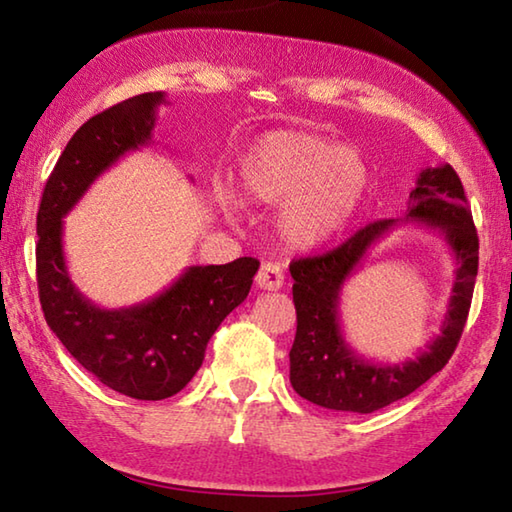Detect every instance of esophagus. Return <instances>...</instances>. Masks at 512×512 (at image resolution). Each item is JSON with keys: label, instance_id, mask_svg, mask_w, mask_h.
<instances>
[{"label": "esophagus", "instance_id": "obj_1", "mask_svg": "<svg viewBox=\"0 0 512 512\" xmlns=\"http://www.w3.org/2000/svg\"><path fill=\"white\" fill-rule=\"evenodd\" d=\"M255 282L259 289H266V291H277L284 284V273L280 264H273V262H264L259 266V271L255 275Z\"/></svg>", "mask_w": 512, "mask_h": 512}]
</instances>
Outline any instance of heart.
I'll return each mask as SVG.
<instances>
[{
  "label": "heart",
  "mask_w": 512,
  "mask_h": 512,
  "mask_svg": "<svg viewBox=\"0 0 512 512\" xmlns=\"http://www.w3.org/2000/svg\"><path fill=\"white\" fill-rule=\"evenodd\" d=\"M250 201L280 205L277 232L293 248H318L348 228L366 201L370 169L359 151L314 133L271 131L239 160Z\"/></svg>",
  "instance_id": "b5f03b06"
}]
</instances>
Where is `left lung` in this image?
Returning <instances> with one entry per match:
<instances>
[{
	"label": "left lung",
	"mask_w": 512,
	"mask_h": 512,
	"mask_svg": "<svg viewBox=\"0 0 512 512\" xmlns=\"http://www.w3.org/2000/svg\"><path fill=\"white\" fill-rule=\"evenodd\" d=\"M400 220H418L438 229L453 248L457 275L441 334L415 360L372 364L361 360L342 339L338 300L344 280L367 248ZM296 341L289 352L291 386L300 397L332 411L372 413L411 395L452 357L461 341L479 271V237L458 173L443 164L418 176L404 219L368 223L325 255L293 259Z\"/></svg>",
	"instance_id": "8db88e82"
}]
</instances>
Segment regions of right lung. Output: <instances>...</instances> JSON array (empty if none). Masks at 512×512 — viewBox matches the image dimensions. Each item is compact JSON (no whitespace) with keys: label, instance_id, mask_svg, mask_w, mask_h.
I'll list each match as a JSON object with an SVG mask.
<instances>
[{"label":"right lung","instance_id":"right-lung-1","mask_svg":"<svg viewBox=\"0 0 512 512\" xmlns=\"http://www.w3.org/2000/svg\"><path fill=\"white\" fill-rule=\"evenodd\" d=\"M162 92H144L99 112L60 153L38 210L36 273L45 320L67 352L101 384L135 400L183 391L205 359L207 341L246 300L255 257L221 266H189L158 296L103 309L76 289L63 253V216L126 153L151 142Z\"/></svg>","mask_w":512,"mask_h":512}]
</instances>
